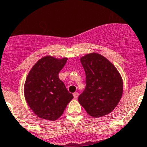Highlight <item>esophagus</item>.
Returning <instances> with one entry per match:
<instances>
[{"label": "esophagus", "instance_id": "1", "mask_svg": "<svg viewBox=\"0 0 147 147\" xmlns=\"http://www.w3.org/2000/svg\"><path fill=\"white\" fill-rule=\"evenodd\" d=\"M78 96H79V93H74V98H77Z\"/></svg>", "mask_w": 147, "mask_h": 147}]
</instances>
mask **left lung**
I'll return each mask as SVG.
<instances>
[{
    "mask_svg": "<svg viewBox=\"0 0 147 147\" xmlns=\"http://www.w3.org/2000/svg\"><path fill=\"white\" fill-rule=\"evenodd\" d=\"M80 61L86 75V86L78 101L93 117L107 115L121 98L123 81L120 74L108 59L97 53L87 54Z\"/></svg>",
    "mask_w": 147,
    "mask_h": 147,
    "instance_id": "obj_1",
    "label": "left lung"
}]
</instances>
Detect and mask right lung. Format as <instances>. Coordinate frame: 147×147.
<instances>
[{
    "instance_id": "add662e5",
    "label": "right lung",
    "mask_w": 147,
    "mask_h": 147,
    "mask_svg": "<svg viewBox=\"0 0 147 147\" xmlns=\"http://www.w3.org/2000/svg\"><path fill=\"white\" fill-rule=\"evenodd\" d=\"M67 60V58L59 59L50 56L42 57L27 76L24 85L26 100L41 119L57 120L74 98L58 76Z\"/></svg>"
}]
</instances>
